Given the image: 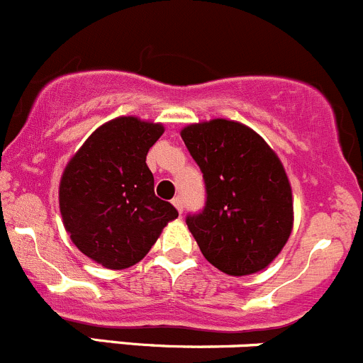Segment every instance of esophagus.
Masks as SVG:
<instances>
[{
    "mask_svg": "<svg viewBox=\"0 0 363 363\" xmlns=\"http://www.w3.org/2000/svg\"><path fill=\"white\" fill-rule=\"evenodd\" d=\"M171 203H173V206L177 208L178 213H182V211H183V201H182V197L177 196L173 201H171Z\"/></svg>",
    "mask_w": 363,
    "mask_h": 363,
    "instance_id": "34e87169",
    "label": "esophagus"
}]
</instances>
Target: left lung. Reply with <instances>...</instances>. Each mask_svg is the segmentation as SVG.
<instances>
[{
    "mask_svg": "<svg viewBox=\"0 0 363 363\" xmlns=\"http://www.w3.org/2000/svg\"><path fill=\"white\" fill-rule=\"evenodd\" d=\"M180 134L206 183V206L186 217L203 256L233 277L264 270L295 220L281 159L257 132L225 118L190 123Z\"/></svg>",
    "mask_w": 363,
    "mask_h": 363,
    "instance_id": "8db88e82",
    "label": "left lung"
}]
</instances>
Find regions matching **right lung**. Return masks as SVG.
<instances>
[{"instance_id": "right-lung-1", "label": "right lung", "mask_w": 363, "mask_h": 363, "mask_svg": "<svg viewBox=\"0 0 363 363\" xmlns=\"http://www.w3.org/2000/svg\"><path fill=\"white\" fill-rule=\"evenodd\" d=\"M162 123L120 116L100 125L60 180V211L72 243L96 264L125 270L143 259L177 208L153 192L146 166Z\"/></svg>"}]
</instances>
